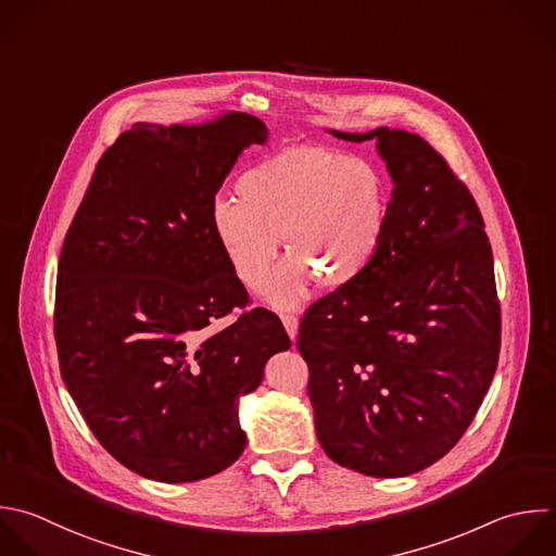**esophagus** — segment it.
I'll return each mask as SVG.
<instances>
[{"instance_id":"obj_1","label":"esophagus","mask_w":556,"mask_h":556,"mask_svg":"<svg viewBox=\"0 0 556 556\" xmlns=\"http://www.w3.org/2000/svg\"><path fill=\"white\" fill-rule=\"evenodd\" d=\"M282 324H285V330H287V334L291 337V341H295V337H298V328H300V319H298V315H293V313H285V315H282Z\"/></svg>"}]
</instances>
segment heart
<instances>
[{
	"instance_id": "b5f03b06",
	"label": "heart",
	"mask_w": 556,
	"mask_h": 556,
	"mask_svg": "<svg viewBox=\"0 0 556 556\" xmlns=\"http://www.w3.org/2000/svg\"><path fill=\"white\" fill-rule=\"evenodd\" d=\"M237 191L241 201L213 202L211 230L235 278L250 291L263 285L274 308L298 306L317 276L356 282L387 241L391 187L367 159L293 146L250 167ZM282 233L292 254L268 279Z\"/></svg>"
}]
</instances>
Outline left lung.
I'll return each instance as SVG.
<instances>
[{
	"instance_id": "left-lung-1",
	"label": "left lung",
	"mask_w": 556,
	"mask_h": 556,
	"mask_svg": "<svg viewBox=\"0 0 556 556\" xmlns=\"http://www.w3.org/2000/svg\"><path fill=\"white\" fill-rule=\"evenodd\" d=\"M330 132L376 141L393 182L389 232L356 282L306 311L298 350L324 452L365 476L400 478L456 445L495 374L491 245L471 193L421 137Z\"/></svg>"
}]
</instances>
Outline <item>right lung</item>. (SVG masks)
<instances>
[{"label":"right lung","instance_id":"right-lung-1","mask_svg":"<svg viewBox=\"0 0 556 556\" xmlns=\"http://www.w3.org/2000/svg\"><path fill=\"white\" fill-rule=\"evenodd\" d=\"M248 113L135 124L100 159L59 263L54 332L63 380L98 441L128 469L193 482L248 439L239 400L291 341L248 291L211 230L237 159L267 141Z\"/></svg>","mask_w":556,"mask_h":556}]
</instances>
